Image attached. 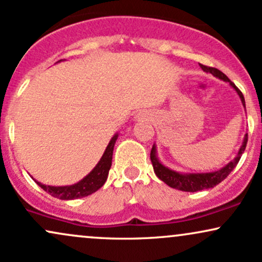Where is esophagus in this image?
Listing matches in <instances>:
<instances>
[{"label":"esophagus","mask_w":262,"mask_h":262,"mask_svg":"<svg viewBox=\"0 0 262 262\" xmlns=\"http://www.w3.org/2000/svg\"><path fill=\"white\" fill-rule=\"evenodd\" d=\"M137 118H138V119H144V118H145V116H144L143 113H141V114H138Z\"/></svg>","instance_id":"1"}]
</instances>
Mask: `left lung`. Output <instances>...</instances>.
<instances>
[{
  "label": "left lung",
  "mask_w": 262,
  "mask_h": 262,
  "mask_svg": "<svg viewBox=\"0 0 262 262\" xmlns=\"http://www.w3.org/2000/svg\"><path fill=\"white\" fill-rule=\"evenodd\" d=\"M200 66L202 68L203 71H206V73H210L213 76L218 77L219 80H223L225 82L229 83V85L235 90L237 95H239L243 106L245 108L244 96H243L242 91L234 85V82H231V81L228 79L227 75L223 74L221 70H218V69L215 68H209V66L201 65V64ZM246 143H248V134H245L244 140H243L242 146H240L239 149V152H237V155L234 158V160L228 162V164L222 167L221 170L212 171V172L186 173V172H179V171L169 169V167H166L165 165H162L160 160H159L155 144L152 145L151 152H150V159H151V164H152V167H154L155 175L158 176L161 181L166 183L167 186H170V187L172 188L180 189V191L197 192V191H202V189L214 187V186L219 185V183L223 181L225 177L229 175L231 171L234 170V167L236 166L237 162H239L240 158H242L243 152H244V150L246 148Z\"/></svg>",
  "instance_id": "left-lung-1"
}]
</instances>
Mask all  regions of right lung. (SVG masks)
<instances>
[{
    "label": "right lung",
    "mask_w": 262,
    "mask_h": 262,
    "mask_svg": "<svg viewBox=\"0 0 262 262\" xmlns=\"http://www.w3.org/2000/svg\"><path fill=\"white\" fill-rule=\"evenodd\" d=\"M118 139V133L114 134L112 139L108 143L106 150H104L103 155L97 162L93 170L89 175L83 177L81 181L70 186H49L43 185L41 182H37L38 186H40L45 192L52 194L53 197L59 198V200H76V198H82L86 196H90L93 192L100 189L102 186L106 182L108 172H110L111 165H112V156H113V149L116 140Z\"/></svg>",
    "instance_id": "obj_1"
}]
</instances>
